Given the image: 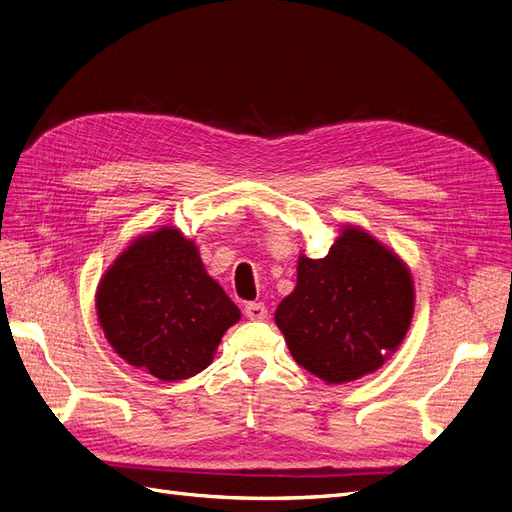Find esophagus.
<instances>
[{"label":"esophagus","mask_w":512,"mask_h":512,"mask_svg":"<svg viewBox=\"0 0 512 512\" xmlns=\"http://www.w3.org/2000/svg\"><path fill=\"white\" fill-rule=\"evenodd\" d=\"M243 314L250 318V320H265L267 318V305L260 303V301H254V303H247Z\"/></svg>","instance_id":"esophagus-1"}]
</instances>
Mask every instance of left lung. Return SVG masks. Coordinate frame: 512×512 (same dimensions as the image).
Masks as SVG:
<instances>
[{"label":"left lung","instance_id":"left-lung-1","mask_svg":"<svg viewBox=\"0 0 512 512\" xmlns=\"http://www.w3.org/2000/svg\"><path fill=\"white\" fill-rule=\"evenodd\" d=\"M412 312L408 267L369 232L346 226L324 258L299 256L297 286L277 305L275 322L294 361L342 384L384 365Z\"/></svg>","mask_w":512,"mask_h":512}]
</instances>
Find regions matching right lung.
<instances>
[{
    "label": "right lung",
    "mask_w": 512,
    "mask_h": 512,
    "mask_svg": "<svg viewBox=\"0 0 512 512\" xmlns=\"http://www.w3.org/2000/svg\"><path fill=\"white\" fill-rule=\"evenodd\" d=\"M96 309L121 359L162 382L200 374L241 318L198 247L173 226L141 235L117 256L98 284Z\"/></svg>",
    "instance_id": "obj_1"
}]
</instances>
